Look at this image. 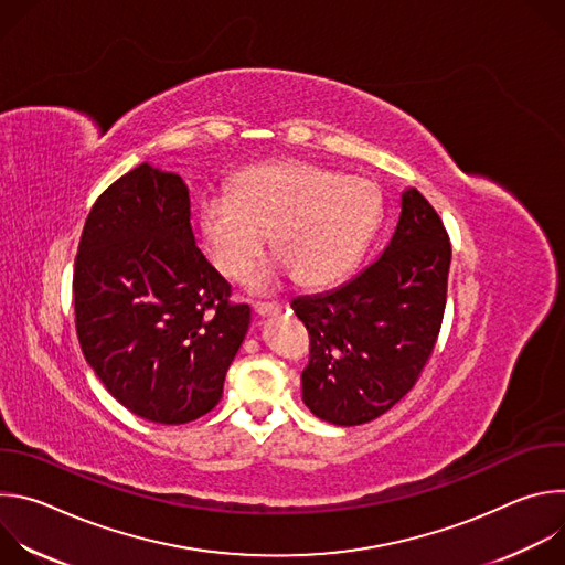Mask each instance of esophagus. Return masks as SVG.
Listing matches in <instances>:
<instances>
[{
    "label": "esophagus",
    "instance_id": "1",
    "mask_svg": "<svg viewBox=\"0 0 565 565\" xmlns=\"http://www.w3.org/2000/svg\"><path fill=\"white\" fill-rule=\"evenodd\" d=\"M253 310H255V315H259V317H270V315H279V312H281V306H279V303H273V301H257V303L253 306Z\"/></svg>",
    "mask_w": 565,
    "mask_h": 565
}]
</instances>
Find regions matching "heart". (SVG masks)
Returning <instances> with one entry per match:
<instances>
[{
	"instance_id": "b5f03b06",
	"label": "heart",
	"mask_w": 565,
	"mask_h": 565,
	"mask_svg": "<svg viewBox=\"0 0 565 565\" xmlns=\"http://www.w3.org/2000/svg\"><path fill=\"white\" fill-rule=\"evenodd\" d=\"M382 221V192L369 179L344 177L306 160H270L241 170L227 196L201 205L199 225L212 266L230 281H246L266 236L277 266L255 279L266 290L292 275L301 286L327 288L344 279Z\"/></svg>"
}]
</instances>
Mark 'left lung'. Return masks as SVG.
<instances>
[{
  "mask_svg": "<svg viewBox=\"0 0 565 565\" xmlns=\"http://www.w3.org/2000/svg\"><path fill=\"white\" fill-rule=\"evenodd\" d=\"M399 205L380 259L335 290L290 303L310 335L303 405L338 427L371 423L405 397L440 333L449 236L416 188Z\"/></svg>",
  "mask_w": 565,
  "mask_h": 565,
  "instance_id": "obj_1",
  "label": "left lung"
}]
</instances>
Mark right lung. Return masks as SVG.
Masks as SVG:
<instances>
[{
	"instance_id": "add662e5",
	"label": "right lung",
	"mask_w": 565,
	"mask_h": 565,
	"mask_svg": "<svg viewBox=\"0 0 565 565\" xmlns=\"http://www.w3.org/2000/svg\"><path fill=\"white\" fill-rule=\"evenodd\" d=\"M85 360L131 414L185 425L212 412L250 327V306L196 248L190 190L149 163L94 203L73 270Z\"/></svg>"
}]
</instances>
